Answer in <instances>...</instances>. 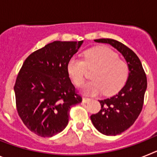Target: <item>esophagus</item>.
Masks as SVG:
<instances>
[{
  "label": "esophagus",
  "instance_id": "esophagus-1",
  "mask_svg": "<svg viewBox=\"0 0 157 157\" xmlns=\"http://www.w3.org/2000/svg\"><path fill=\"white\" fill-rule=\"evenodd\" d=\"M91 99H90V98H82V102L83 103H88V102H90V101Z\"/></svg>",
  "mask_w": 157,
  "mask_h": 157
}]
</instances>
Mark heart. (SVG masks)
Returning <instances> with one entry per match:
<instances>
[{
    "label": "heart",
    "mask_w": 157,
    "mask_h": 157,
    "mask_svg": "<svg viewBox=\"0 0 157 157\" xmlns=\"http://www.w3.org/2000/svg\"><path fill=\"white\" fill-rule=\"evenodd\" d=\"M95 69L92 74L94 80L82 88L84 94L95 96L104 91L105 95L116 94L124 86L130 74L129 65L120 59L117 52L108 47L90 48L85 52L84 59L71 58L67 71L74 83L81 86L85 82L86 70Z\"/></svg>",
    "instance_id": "b5f03b06"
}]
</instances>
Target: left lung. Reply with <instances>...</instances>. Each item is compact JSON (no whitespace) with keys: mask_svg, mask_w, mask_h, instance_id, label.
Segmentation results:
<instances>
[{"mask_svg":"<svg viewBox=\"0 0 157 157\" xmlns=\"http://www.w3.org/2000/svg\"><path fill=\"white\" fill-rule=\"evenodd\" d=\"M98 43H107L116 48L126 59L130 74L124 86L112 98L99 101L101 109L90 116L95 128L101 134L116 136L134 124L141 113L147 78L138 56L123 43L110 38L96 39Z\"/></svg>","mask_w":157,"mask_h":157,"instance_id":"left-lung-1","label":"left lung"}]
</instances>
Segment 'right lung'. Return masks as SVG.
<instances>
[{
	"label": "right lung",
	"instance_id": "right-lung-1",
	"mask_svg": "<svg viewBox=\"0 0 157 157\" xmlns=\"http://www.w3.org/2000/svg\"><path fill=\"white\" fill-rule=\"evenodd\" d=\"M83 41H55L25 59L14 90L18 114L41 137H52L67 127L69 112L82 102L67 71V63Z\"/></svg>",
	"mask_w": 157,
	"mask_h": 157
}]
</instances>
